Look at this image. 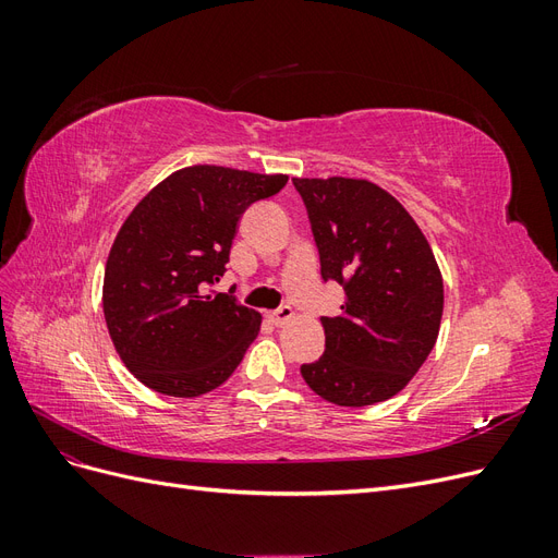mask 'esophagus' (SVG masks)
Returning a JSON list of instances; mask_svg holds the SVG:
<instances>
[{
	"label": "esophagus",
	"mask_w": 558,
	"mask_h": 558,
	"mask_svg": "<svg viewBox=\"0 0 558 558\" xmlns=\"http://www.w3.org/2000/svg\"><path fill=\"white\" fill-rule=\"evenodd\" d=\"M269 320H272L277 328H281V326L289 324V320H293V310L291 307H281V310L269 314Z\"/></svg>",
	"instance_id": "obj_1"
}]
</instances>
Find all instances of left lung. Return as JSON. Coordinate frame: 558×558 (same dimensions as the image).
Masks as SVG:
<instances>
[{
	"mask_svg": "<svg viewBox=\"0 0 558 558\" xmlns=\"http://www.w3.org/2000/svg\"><path fill=\"white\" fill-rule=\"evenodd\" d=\"M305 199L320 275L344 286L337 316H320L326 351L300 367L316 396L365 408L400 393L440 332V265L410 211L367 179H293Z\"/></svg>",
	"mask_w": 558,
	"mask_h": 558,
	"instance_id": "8db88e82",
	"label": "left lung"
}]
</instances>
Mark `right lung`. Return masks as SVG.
Segmentation results:
<instances>
[{
  "label": "right lung",
  "instance_id": "obj_1",
  "mask_svg": "<svg viewBox=\"0 0 558 558\" xmlns=\"http://www.w3.org/2000/svg\"><path fill=\"white\" fill-rule=\"evenodd\" d=\"M289 177L191 165L154 185L111 244L102 310L118 356L144 386L197 398L221 386L260 332L263 316L226 293L240 218Z\"/></svg>",
  "mask_w": 558,
  "mask_h": 558
}]
</instances>
